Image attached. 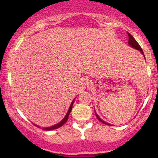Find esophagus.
Wrapping results in <instances>:
<instances>
[{
	"label": "esophagus",
	"instance_id": "34e87169",
	"mask_svg": "<svg viewBox=\"0 0 158 158\" xmlns=\"http://www.w3.org/2000/svg\"><path fill=\"white\" fill-rule=\"evenodd\" d=\"M84 84H85V85H87V84H88V80L85 79V80H84Z\"/></svg>",
	"mask_w": 158,
	"mask_h": 158
}]
</instances>
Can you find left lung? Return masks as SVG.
Masks as SVG:
<instances>
[{"label":"left lung","mask_w":158,"mask_h":158,"mask_svg":"<svg viewBox=\"0 0 158 158\" xmlns=\"http://www.w3.org/2000/svg\"><path fill=\"white\" fill-rule=\"evenodd\" d=\"M128 36H129V40H128V44H129V46H130V47H131L132 48L136 49H138V50H139L140 52H141V53H142L143 55H144V52H143L142 49H141V47H140V45H139V44H138V43L137 42L136 40H135V38H134L133 36H132L130 34V33H128ZM144 58H145V57H144ZM95 115H96L97 118H98V120L100 121V122H102V123H104V124H106V125H110V124L107 123V122H104V121H103L102 118H100L99 116H98V114H97L96 111H95Z\"/></svg>","instance_id":"obj_1"}]
</instances>
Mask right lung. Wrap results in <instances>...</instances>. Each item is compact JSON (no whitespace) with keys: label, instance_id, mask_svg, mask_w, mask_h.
<instances>
[{"label":"right lung","instance_id":"right-lung-1","mask_svg":"<svg viewBox=\"0 0 158 158\" xmlns=\"http://www.w3.org/2000/svg\"><path fill=\"white\" fill-rule=\"evenodd\" d=\"M74 100H75V98H74V99H73V101L72 102L71 105H70V106H69V110H68L67 113H66V116H65L64 118H63V120H62L61 122H60V123L56 124V125H53V126L48 127V128H42L43 130H45V131H50V130H53V129L59 128H60V127H61V126H63V125H64V124L66 123V122H67L68 118H69V113L71 112L72 109H73V102H74ZM36 127H38V128H40V127L38 126V125H36Z\"/></svg>","mask_w":158,"mask_h":158}]
</instances>
